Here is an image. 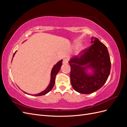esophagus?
<instances>
[{"label": "esophagus", "instance_id": "esophagus-1", "mask_svg": "<svg viewBox=\"0 0 127 127\" xmlns=\"http://www.w3.org/2000/svg\"><path fill=\"white\" fill-rule=\"evenodd\" d=\"M68 62V60L67 59V58H64V59L63 60V64H67Z\"/></svg>", "mask_w": 127, "mask_h": 127}]
</instances>
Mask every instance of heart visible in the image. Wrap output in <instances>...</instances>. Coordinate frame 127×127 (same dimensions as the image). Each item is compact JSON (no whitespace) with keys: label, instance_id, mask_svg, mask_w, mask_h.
<instances>
[{"label":"heart","instance_id":"b5f03b06","mask_svg":"<svg viewBox=\"0 0 127 127\" xmlns=\"http://www.w3.org/2000/svg\"><path fill=\"white\" fill-rule=\"evenodd\" d=\"M80 47V44L79 43H76L75 45H74V48L75 49H78Z\"/></svg>","mask_w":127,"mask_h":127}]
</instances>
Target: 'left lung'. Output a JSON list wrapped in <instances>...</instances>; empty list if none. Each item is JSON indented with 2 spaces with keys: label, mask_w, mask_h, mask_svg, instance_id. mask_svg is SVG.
<instances>
[{
  "label": "left lung",
  "mask_w": 127,
  "mask_h": 127,
  "mask_svg": "<svg viewBox=\"0 0 127 127\" xmlns=\"http://www.w3.org/2000/svg\"><path fill=\"white\" fill-rule=\"evenodd\" d=\"M90 47L69 61L70 82L73 88L81 94H91L101 88L109 77L111 61L106 46L96 37H91ZM91 70L88 73V69Z\"/></svg>",
  "instance_id": "1"
}]
</instances>
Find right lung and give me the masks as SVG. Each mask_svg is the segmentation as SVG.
Masks as SVG:
<instances>
[{
    "mask_svg": "<svg viewBox=\"0 0 127 127\" xmlns=\"http://www.w3.org/2000/svg\"><path fill=\"white\" fill-rule=\"evenodd\" d=\"M16 51H15V52L14 53V54L13 55V58L14 57V56H15V53H16ZM13 60V59H12ZM12 61V60H11ZM62 62H63V60H61L60 61H59L52 68V70H51V79H50V83L49 84V85L48 86V87H47V88L45 90H44L43 91L41 92V93H38L36 94H30V95H32V96H42V95H44L46 94H47L52 89V88L55 85V78H56V76L57 75V74L58 73V72L59 71L61 67V65H62ZM24 92V91H23ZM25 94H29L28 93H26V92H24Z\"/></svg>",
    "mask_w": 127,
    "mask_h": 127,
    "instance_id": "add662e5",
    "label": "right lung"
}]
</instances>
